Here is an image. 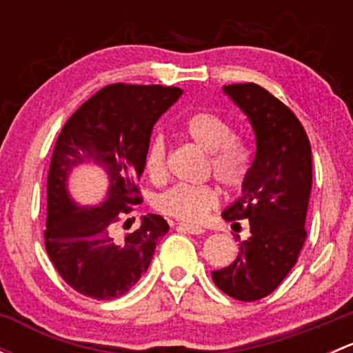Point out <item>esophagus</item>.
Here are the masks:
<instances>
[{"instance_id":"34e87169","label":"esophagus","mask_w":353,"mask_h":353,"mask_svg":"<svg viewBox=\"0 0 353 353\" xmlns=\"http://www.w3.org/2000/svg\"><path fill=\"white\" fill-rule=\"evenodd\" d=\"M181 230H184V232H188V234H203L205 232V229H203V227H199V225H194V223H184V222H181L179 225Z\"/></svg>"}]
</instances>
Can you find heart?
<instances>
[{"instance_id": "heart-1", "label": "heart", "mask_w": 353, "mask_h": 353, "mask_svg": "<svg viewBox=\"0 0 353 353\" xmlns=\"http://www.w3.org/2000/svg\"><path fill=\"white\" fill-rule=\"evenodd\" d=\"M183 131L191 141L208 152V169L227 190H239L249 176V155L239 141L234 128L219 114L201 110L184 121ZM167 148L162 134L148 141L145 152V170L154 183L163 181L167 174ZM219 203V193L210 184H174L155 198L160 213L184 222L203 219Z\"/></svg>"}]
</instances>
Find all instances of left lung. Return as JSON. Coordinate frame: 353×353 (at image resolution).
Returning <instances> with one entry per match:
<instances>
[{"mask_svg": "<svg viewBox=\"0 0 353 353\" xmlns=\"http://www.w3.org/2000/svg\"><path fill=\"white\" fill-rule=\"evenodd\" d=\"M223 90L251 121L256 150L243 196L222 216L227 222L248 219L251 236L239 244L237 258L212 272V279L230 297L252 302L285 280L307 237L311 143L297 116L266 88L234 83Z\"/></svg>", "mask_w": 353, "mask_h": 353, "instance_id": "obj_1", "label": "left lung"}]
</instances>
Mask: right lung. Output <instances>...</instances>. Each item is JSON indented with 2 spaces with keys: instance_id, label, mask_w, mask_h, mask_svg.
Segmentation results:
<instances>
[{
  "instance_id": "obj_1",
  "label": "right lung",
  "mask_w": 353,
  "mask_h": 353,
  "mask_svg": "<svg viewBox=\"0 0 353 353\" xmlns=\"http://www.w3.org/2000/svg\"><path fill=\"white\" fill-rule=\"evenodd\" d=\"M181 94L162 85H108L74 110L59 133L48 174L44 243L56 272L81 295L110 301L126 294L169 230L154 213L133 232H119V225L131 227L124 219L140 203L137 181L154 124ZM83 161L102 166L110 177L108 198L95 209L78 207L65 190L67 174Z\"/></svg>"
}]
</instances>
